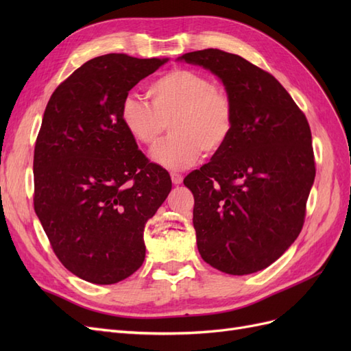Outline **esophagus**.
Returning a JSON list of instances; mask_svg holds the SVG:
<instances>
[{
    "label": "esophagus",
    "instance_id": "obj_1",
    "mask_svg": "<svg viewBox=\"0 0 351 351\" xmlns=\"http://www.w3.org/2000/svg\"><path fill=\"white\" fill-rule=\"evenodd\" d=\"M171 182H173V184H176V186L182 184V183H183V176H182V174H177V173H171Z\"/></svg>",
    "mask_w": 351,
    "mask_h": 351
}]
</instances>
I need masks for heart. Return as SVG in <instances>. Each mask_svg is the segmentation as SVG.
<instances>
[{
    "instance_id": "b5f03b06",
    "label": "heart",
    "mask_w": 351,
    "mask_h": 351,
    "mask_svg": "<svg viewBox=\"0 0 351 351\" xmlns=\"http://www.w3.org/2000/svg\"><path fill=\"white\" fill-rule=\"evenodd\" d=\"M151 105L125 97L120 117L133 139L154 147L169 124L171 136L154 151V159L165 168L183 169L204 155L219 154L236 127V107L230 92L215 86L206 74L173 69L147 86Z\"/></svg>"
}]
</instances>
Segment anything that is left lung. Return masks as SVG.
Returning <instances> with one entry per match:
<instances>
[{
    "mask_svg": "<svg viewBox=\"0 0 351 351\" xmlns=\"http://www.w3.org/2000/svg\"><path fill=\"white\" fill-rule=\"evenodd\" d=\"M180 60L217 74L236 107L227 146L184 178L199 253L226 274L258 272L303 228L316 173L309 123L271 73L240 56L208 48Z\"/></svg>",
    "mask_w": 351,
    "mask_h": 351,
    "instance_id": "1",
    "label": "left lung"
}]
</instances>
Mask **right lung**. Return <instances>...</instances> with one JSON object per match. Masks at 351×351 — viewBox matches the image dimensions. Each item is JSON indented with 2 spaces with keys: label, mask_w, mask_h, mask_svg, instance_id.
Masks as SVG:
<instances>
[{
  "label": "right lung",
  "mask_w": 351,
  "mask_h": 351,
  "mask_svg": "<svg viewBox=\"0 0 351 351\" xmlns=\"http://www.w3.org/2000/svg\"><path fill=\"white\" fill-rule=\"evenodd\" d=\"M167 58H92L51 95L34 154L35 212L56 256L79 278L115 284L145 261L143 230L171 178L137 149L120 107Z\"/></svg>",
  "instance_id": "right-lung-1"
}]
</instances>
